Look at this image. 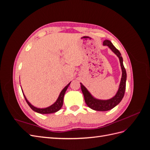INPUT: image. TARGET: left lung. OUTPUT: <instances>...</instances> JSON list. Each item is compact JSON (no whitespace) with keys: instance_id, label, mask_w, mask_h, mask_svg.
Segmentation results:
<instances>
[{"instance_id":"8db88e82","label":"left lung","mask_w":150,"mask_h":150,"mask_svg":"<svg viewBox=\"0 0 150 150\" xmlns=\"http://www.w3.org/2000/svg\"><path fill=\"white\" fill-rule=\"evenodd\" d=\"M103 45L110 47L112 52H115L120 59L121 67L122 69V78L121 79L118 91H117L115 97H113L110 99H108V100H99V99L94 98L84 86L81 83V90H82V92L83 93L84 101L86 104L92 110L100 111L110 110L121 102L125 95L126 81V72L123 65V62H122V57L120 52L113 46V44L111 43L110 40H105L103 42Z\"/></svg>"}]
</instances>
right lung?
Here are the masks:
<instances>
[{
	"mask_svg": "<svg viewBox=\"0 0 150 150\" xmlns=\"http://www.w3.org/2000/svg\"><path fill=\"white\" fill-rule=\"evenodd\" d=\"M70 83H71L68 84L66 86V87L62 90V91L61 92L59 96V98L57 99V101H56V103L53 104L52 105H51V106H49V107L46 108L40 109V108H35V107L33 106V105H32V104H30V103L28 100H27V99L25 98V96H24V94H24V96L25 98V99L27 103L28 104V105L30 106V108L33 111L37 112H39V113H40V114H50V113H53V112H57V111L59 110L60 109L62 108V104H63V99H64V96L65 93L66 91L67 88L69 87ZM22 93H23V92H22Z\"/></svg>",
	"mask_w": 150,
	"mask_h": 150,
	"instance_id": "1",
	"label": "right lung"
}]
</instances>
